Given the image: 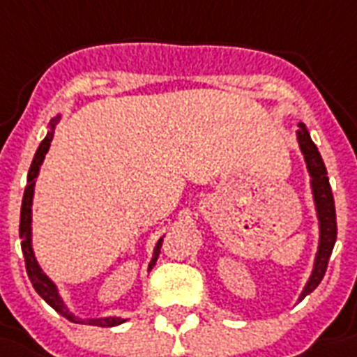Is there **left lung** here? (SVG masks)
<instances>
[{"instance_id": "left-lung-1", "label": "left lung", "mask_w": 357, "mask_h": 357, "mask_svg": "<svg viewBox=\"0 0 357 357\" xmlns=\"http://www.w3.org/2000/svg\"><path fill=\"white\" fill-rule=\"evenodd\" d=\"M299 129L301 130L298 132V142L303 155H305L307 168H309V174H311L312 195H314L318 221H320V245H318L312 275L307 282V287L303 288V292H301V299H303L307 294H311L320 284V281L324 279V273L328 269V262H330L331 251H333V245H335L337 239V219L335 202H333V192H331L326 165H324L322 157L318 153V148L311 140L305 127L299 123Z\"/></svg>"}]
</instances>
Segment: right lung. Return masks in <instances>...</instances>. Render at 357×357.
I'll use <instances>...</instances> for the list:
<instances>
[{
	"label": "right lung",
	"instance_id": "right-lung-1",
	"mask_svg": "<svg viewBox=\"0 0 357 357\" xmlns=\"http://www.w3.org/2000/svg\"><path fill=\"white\" fill-rule=\"evenodd\" d=\"M54 123H56V119H52L50 121L52 127H54ZM50 142H52V132H48L45 140L40 142L39 149L35 151V157L33 160H31V167H29V172H27V185H26V190H24V198H22L20 239H22V252H24V262H26L27 277H29V281H31V284H33V288L37 290V294H39L40 298L45 299L52 309H56L61 317L70 320V322L89 324V326H100V328H112V326H118V324L125 322V320H121V318L80 320V318L73 317V314L67 311V307L63 305L61 298L58 296V290H56V287H54V282H52L45 273H43V269L39 268V264H37V260H35L33 257V249H31V200H33L35 178H37V174H39V167L43 165V160H45L46 151H48V148H50ZM160 245H162V239L157 241L153 258H151V262H149V269L153 268L155 262H157V258H159Z\"/></svg>",
	"mask_w": 357,
	"mask_h": 357
}]
</instances>
